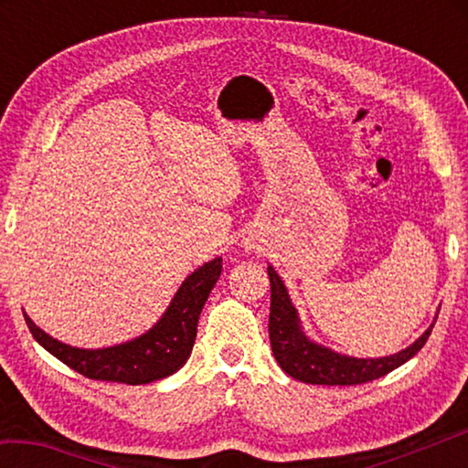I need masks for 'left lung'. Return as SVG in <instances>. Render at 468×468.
Instances as JSON below:
<instances>
[{
	"mask_svg": "<svg viewBox=\"0 0 468 468\" xmlns=\"http://www.w3.org/2000/svg\"><path fill=\"white\" fill-rule=\"evenodd\" d=\"M268 276H271V322H268V332H271L274 359L284 374L305 384L353 386L390 374L392 369L400 367L402 363H407L421 351V346L431 335L435 320H438L440 310L435 312L431 326L413 345H409L399 353L386 355V357H351V355L338 353L335 348L315 343L307 336L287 287H284L279 272L271 264H268Z\"/></svg>",
	"mask_w": 468,
	"mask_h": 468,
	"instance_id": "obj_1",
	"label": "left lung"
}]
</instances>
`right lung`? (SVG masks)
I'll use <instances>...</instances> for the list:
<instances>
[{"instance_id":"right-lung-1","label":"right lung","mask_w":468,"mask_h":468,"mask_svg":"<svg viewBox=\"0 0 468 468\" xmlns=\"http://www.w3.org/2000/svg\"><path fill=\"white\" fill-rule=\"evenodd\" d=\"M220 272H223V258H215L197 266L181 282L169 307L153 328L128 343L113 346L80 348L66 345L38 328L27 312L25 320L37 343L78 374L90 379H102V382L132 386L150 384L173 376L186 366L196 343L202 307L210 291L215 289Z\"/></svg>"}]
</instances>
